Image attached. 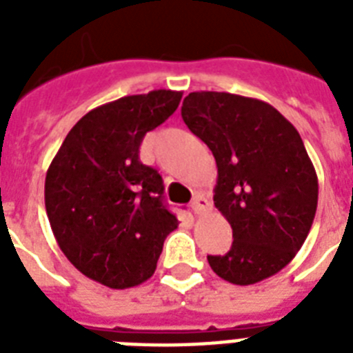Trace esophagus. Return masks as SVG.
Segmentation results:
<instances>
[{
  "instance_id": "34e87169",
  "label": "esophagus",
  "mask_w": 353,
  "mask_h": 353,
  "mask_svg": "<svg viewBox=\"0 0 353 353\" xmlns=\"http://www.w3.org/2000/svg\"><path fill=\"white\" fill-rule=\"evenodd\" d=\"M190 209H192L194 214H205L210 210V201L201 194H196L192 198V203H190Z\"/></svg>"
}]
</instances>
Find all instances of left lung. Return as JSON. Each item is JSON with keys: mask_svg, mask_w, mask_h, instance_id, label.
<instances>
[{"mask_svg": "<svg viewBox=\"0 0 353 353\" xmlns=\"http://www.w3.org/2000/svg\"><path fill=\"white\" fill-rule=\"evenodd\" d=\"M181 117L218 166L214 205L231 223V251L207 256L218 276L251 285L295 258L317 212L319 179L301 135L271 104L194 91Z\"/></svg>", "mask_w": 353, "mask_h": 353, "instance_id": "1", "label": "left lung"}]
</instances>
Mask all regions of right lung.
<instances>
[{
  "label": "right lung",
  "mask_w": 353,
  "mask_h": 353,
  "mask_svg": "<svg viewBox=\"0 0 353 353\" xmlns=\"http://www.w3.org/2000/svg\"><path fill=\"white\" fill-rule=\"evenodd\" d=\"M181 97L154 90L91 110L47 170L46 210L58 245L80 273L112 290L148 280L177 229L163 203V179L139 161V146Z\"/></svg>",
  "instance_id": "1"
}]
</instances>
